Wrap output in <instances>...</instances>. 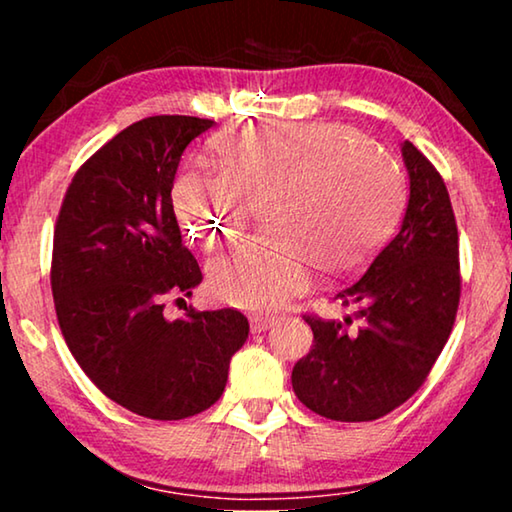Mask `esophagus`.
<instances>
[{"instance_id": "34e87169", "label": "esophagus", "mask_w": 512, "mask_h": 512, "mask_svg": "<svg viewBox=\"0 0 512 512\" xmlns=\"http://www.w3.org/2000/svg\"><path fill=\"white\" fill-rule=\"evenodd\" d=\"M271 325H273L271 316H250V332L253 334H262Z\"/></svg>"}]
</instances>
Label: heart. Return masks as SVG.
<instances>
[{"instance_id": "1", "label": "heart", "mask_w": 512, "mask_h": 512, "mask_svg": "<svg viewBox=\"0 0 512 512\" xmlns=\"http://www.w3.org/2000/svg\"><path fill=\"white\" fill-rule=\"evenodd\" d=\"M212 167L189 164L173 183L180 230L203 250L232 246L253 207L271 228L210 266L214 298L273 309L318 271L357 268L393 230L404 183L397 162L359 131L323 121L230 128L212 142Z\"/></svg>"}]
</instances>
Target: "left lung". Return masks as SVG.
<instances>
[{"instance_id": "1", "label": "left lung", "mask_w": 512, "mask_h": 512, "mask_svg": "<svg viewBox=\"0 0 512 512\" xmlns=\"http://www.w3.org/2000/svg\"><path fill=\"white\" fill-rule=\"evenodd\" d=\"M411 180L409 205L395 237L363 275L345 282L332 300L357 307L352 318H302L314 345L291 372L298 400L339 422L384 418L429 377L452 334L461 300L458 228L445 180L415 149L402 144Z\"/></svg>"}]
</instances>
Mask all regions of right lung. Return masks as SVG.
I'll use <instances>...</instances> for the list:
<instances>
[{
    "label": "right lung",
    "mask_w": 512,
    "mask_h": 512,
    "mask_svg": "<svg viewBox=\"0 0 512 512\" xmlns=\"http://www.w3.org/2000/svg\"><path fill=\"white\" fill-rule=\"evenodd\" d=\"M212 119L155 115L81 164L60 205L51 293L60 332L99 391L151 420H183L219 400L248 339L237 309L164 318L203 280L183 244L171 187L187 144Z\"/></svg>",
    "instance_id": "right-lung-1"
}]
</instances>
